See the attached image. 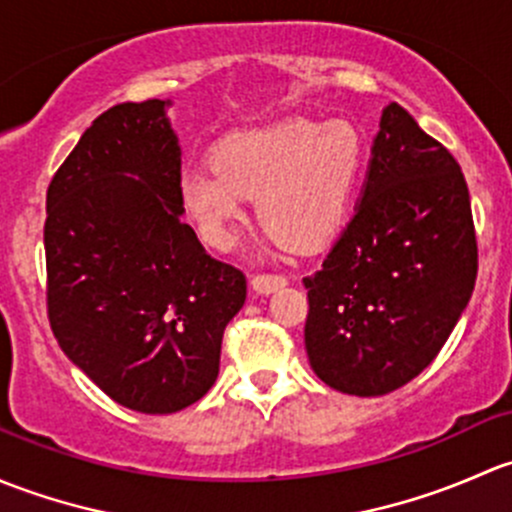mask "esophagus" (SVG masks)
I'll list each match as a JSON object with an SVG mask.
<instances>
[{
  "instance_id": "1",
  "label": "esophagus",
  "mask_w": 512,
  "mask_h": 512,
  "mask_svg": "<svg viewBox=\"0 0 512 512\" xmlns=\"http://www.w3.org/2000/svg\"><path fill=\"white\" fill-rule=\"evenodd\" d=\"M288 283L286 276H281V273H256L254 278H251V286H254L256 293H273L278 291V288H283Z\"/></svg>"
}]
</instances>
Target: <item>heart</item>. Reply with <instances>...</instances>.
Segmentation results:
<instances>
[{"mask_svg":"<svg viewBox=\"0 0 512 512\" xmlns=\"http://www.w3.org/2000/svg\"><path fill=\"white\" fill-rule=\"evenodd\" d=\"M362 165V145L347 123L286 120L224 138L212 170L179 177L184 212L209 246L229 251L246 221V197L273 241L318 246L335 234Z\"/></svg>","mask_w":512,"mask_h":512,"instance_id":"b5f03b06","label":"heart"}]
</instances>
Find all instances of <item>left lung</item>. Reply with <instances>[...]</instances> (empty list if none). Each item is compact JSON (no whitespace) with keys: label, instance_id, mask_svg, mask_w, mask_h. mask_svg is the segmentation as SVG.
I'll list each match as a JSON object with an SVG mask.
<instances>
[{"label":"left lung","instance_id":"8db88e82","mask_svg":"<svg viewBox=\"0 0 512 512\" xmlns=\"http://www.w3.org/2000/svg\"><path fill=\"white\" fill-rule=\"evenodd\" d=\"M478 273L471 197L453 155L402 105L382 110L355 214L305 276V352L328 387L379 397L434 362Z\"/></svg>","mask_w":512,"mask_h":512}]
</instances>
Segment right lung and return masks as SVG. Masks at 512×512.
<instances>
[{"instance_id":"right-lung-1","label":"right lung","mask_w":512,"mask_h":512,"mask_svg":"<svg viewBox=\"0 0 512 512\" xmlns=\"http://www.w3.org/2000/svg\"><path fill=\"white\" fill-rule=\"evenodd\" d=\"M167 105L98 115L46 192L51 330L78 370L142 414H175L212 389L224 328L246 300L244 273L182 221Z\"/></svg>"}]
</instances>
